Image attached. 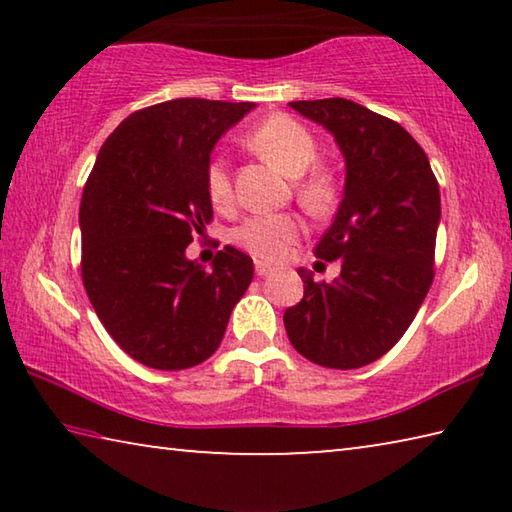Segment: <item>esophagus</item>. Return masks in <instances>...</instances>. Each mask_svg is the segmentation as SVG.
Instances as JSON below:
<instances>
[{
  "instance_id": "1",
  "label": "esophagus",
  "mask_w": 512,
  "mask_h": 512,
  "mask_svg": "<svg viewBox=\"0 0 512 512\" xmlns=\"http://www.w3.org/2000/svg\"><path fill=\"white\" fill-rule=\"evenodd\" d=\"M255 273H257L259 277H264V275L271 273V266L264 264V262H255Z\"/></svg>"
}]
</instances>
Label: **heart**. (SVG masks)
<instances>
[{"label":"heart","instance_id":"heart-1","mask_svg":"<svg viewBox=\"0 0 512 512\" xmlns=\"http://www.w3.org/2000/svg\"><path fill=\"white\" fill-rule=\"evenodd\" d=\"M246 142L250 149L275 164L289 178L305 176L318 158L316 137L307 126L287 115L268 117L246 135ZM205 185L210 201L221 210H228L232 205V180L228 160L223 155H214L207 164ZM296 187L300 201L311 210H325L334 198V180L327 171H311L307 178L298 180ZM300 232L302 223L298 216L262 214L241 223L232 239L259 262H277L300 237Z\"/></svg>","mask_w":512,"mask_h":512}]
</instances>
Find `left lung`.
<instances>
[{
	"instance_id": "obj_1",
	"label": "left lung",
	"mask_w": 512,
	"mask_h": 512,
	"mask_svg": "<svg viewBox=\"0 0 512 512\" xmlns=\"http://www.w3.org/2000/svg\"><path fill=\"white\" fill-rule=\"evenodd\" d=\"M334 137L345 160L343 198L316 257L341 275L316 282L284 311L289 341L325 368L368 366L413 323L433 280L440 189L427 153L400 124L348 99L291 101Z\"/></svg>"
}]
</instances>
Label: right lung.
I'll list each match as a JSON object with an SVG mask.
<instances>
[{
	"label": "right lung",
	"mask_w": 512,
	"mask_h": 512,
	"mask_svg": "<svg viewBox=\"0 0 512 512\" xmlns=\"http://www.w3.org/2000/svg\"><path fill=\"white\" fill-rule=\"evenodd\" d=\"M253 108L173 99L137 110L101 146L85 183V291L115 343L144 366L185 370L210 359L253 280V259L232 246L212 268L187 257L212 219L210 155Z\"/></svg>",
	"instance_id": "right-lung-1"
}]
</instances>
